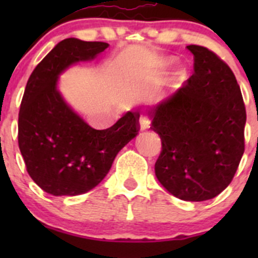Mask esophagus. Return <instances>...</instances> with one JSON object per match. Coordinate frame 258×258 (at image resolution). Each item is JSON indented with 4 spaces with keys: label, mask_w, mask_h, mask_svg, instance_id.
Segmentation results:
<instances>
[{
    "label": "esophagus",
    "mask_w": 258,
    "mask_h": 258,
    "mask_svg": "<svg viewBox=\"0 0 258 258\" xmlns=\"http://www.w3.org/2000/svg\"><path fill=\"white\" fill-rule=\"evenodd\" d=\"M150 124L151 122L150 119H148V117L142 116L141 118H140V130H141V131H146V130L150 128Z\"/></svg>",
    "instance_id": "obj_1"
}]
</instances>
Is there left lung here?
<instances>
[{
	"label": "left lung",
	"instance_id": "left-lung-1",
	"mask_svg": "<svg viewBox=\"0 0 258 258\" xmlns=\"http://www.w3.org/2000/svg\"><path fill=\"white\" fill-rule=\"evenodd\" d=\"M187 48L194 75L148 117L162 141L156 177L177 199L200 202L232 181L244 151L246 110L230 67L206 47Z\"/></svg>",
	"mask_w": 258,
	"mask_h": 258
}]
</instances>
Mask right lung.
<instances>
[{
  "label": "right lung",
  "mask_w": 258,
  "mask_h": 258,
  "mask_svg": "<svg viewBox=\"0 0 258 258\" xmlns=\"http://www.w3.org/2000/svg\"><path fill=\"white\" fill-rule=\"evenodd\" d=\"M106 42L66 38L36 66L20 113L18 146L31 178L53 196H77L95 188L114 157L139 132L140 114L127 111L112 127L95 130L63 98L59 76L79 62L92 61Z\"/></svg>",
  "instance_id": "right-lung-1"
}]
</instances>
